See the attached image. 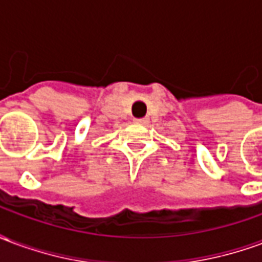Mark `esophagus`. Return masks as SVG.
Listing matches in <instances>:
<instances>
[{"mask_svg": "<svg viewBox=\"0 0 262 262\" xmlns=\"http://www.w3.org/2000/svg\"><path fill=\"white\" fill-rule=\"evenodd\" d=\"M136 122H139V123H147L148 119L147 118H142V119H136Z\"/></svg>", "mask_w": 262, "mask_h": 262, "instance_id": "esophagus-1", "label": "esophagus"}]
</instances>
